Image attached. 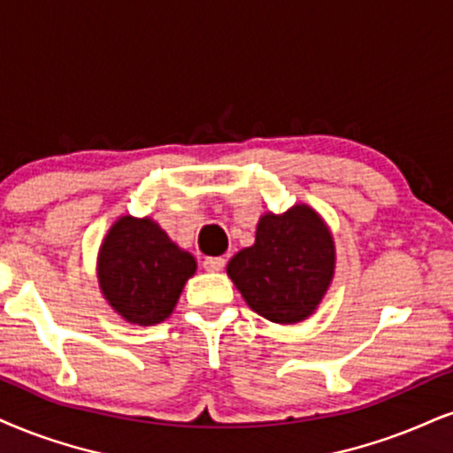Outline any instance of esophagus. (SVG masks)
Returning <instances> with one entry per match:
<instances>
[{
    "label": "esophagus",
    "mask_w": 453,
    "mask_h": 453,
    "mask_svg": "<svg viewBox=\"0 0 453 453\" xmlns=\"http://www.w3.org/2000/svg\"><path fill=\"white\" fill-rule=\"evenodd\" d=\"M225 265H226L225 258H205L203 260V269L208 273L222 271V269H225Z\"/></svg>",
    "instance_id": "esophagus-1"
}]
</instances>
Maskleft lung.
<instances>
[{
  "mask_svg": "<svg viewBox=\"0 0 453 453\" xmlns=\"http://www.w3.org/2000/svg\"><path fill=\"white\" fill-rule=\"evenodd\" d=\"M336 245L327 222L311 205L283 214L265 211L256 242L228 260L226 275L250 309L281 326L309 319L332 286Z\"/></svg>",
  "mask_w": 453,
  "mask_h": 453,
  "instance_id": "obj_1",
  "label": "left lung"
}]
</instances>
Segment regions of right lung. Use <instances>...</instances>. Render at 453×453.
<instances>
[{"label": "right lung", "mask_w": 453, "mask_h": 453, "mask_svg": "<svg viewBox=\"0 0 453 453\" xmlns=\"http://www.w3.org/2000/svg\"><path fill=\"white\" fill-rule=\"evenodd\" d=\"M197 260L167 237L153 218L119 216L98 250L100 292L121 319L155 326L176 309Z\"/></svg>", "instance_id": "add662e5"}]
</instances>
